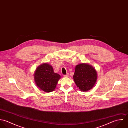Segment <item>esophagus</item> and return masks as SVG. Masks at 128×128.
Segmentation results:
<instances>
[{
    "mask_svg": "<svg viewBox=\"0 0 128 128\" xmlns=\"http://www.w3.org/2000/svg\"><path fill=\"white\" fill-rule=\"evenodd\" d=\"M64 77H66V78H68V77L70 76V74H66L64 75Z\"/></svg>",
    "mask_w": 128,
    "mask_h": 128,
    "instance_id": "obj_1",
    "label": "esophagus"
}]
</instances>
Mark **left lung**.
I'll return each instance as SVG.
<instances>
[{"label": "left lung", "mask_w": 128, "mask_h": 128, "mask_svg": "<svg viewBox=\"0 0 128 128\" xmlns=\"http://www.w3.org/2000/svg\"><path fill=\"white\" fill-rule=\"evenodd\" d=\"M73 78L80 90L88 91L95 84L97 80V72L91 65L82 63L76 66Z\"/></svg>", "instance_id": "1"}]
</instances>
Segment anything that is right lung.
I'll return each instance as SVG.
<instances>
[{
	"label": "right lung",
	"instance_id": "right-lung-1",
	"mask_svg": "<svg viewBox=\"0 0 128 128\" xmlns=\"http://www.w3.org/2000/svg\"><path fill=\"white\" fill-rule=\"evenodd\" d=\"M61 76L54 72L51 65L44 63L36 69L34 78L36 86L45 92L53 91L56 88Z\"/></svg>",
	"mask_w": 128,
	"mask_h": 128
}]
</instances>
